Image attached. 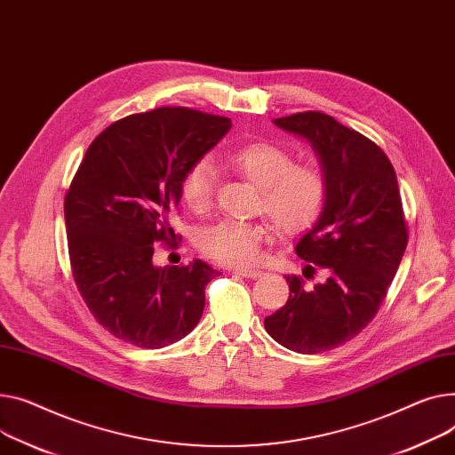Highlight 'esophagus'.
I'll use <instances>...</instances> for the list:
<instances>
[{
	"instance_id": "obj_1",
	"label": "esophagus",
	"mask_w": 455,
	"mask_h": 455,
	"mask_svg": "<svg viewBox=\"0 0 455 455\" xmlns=\"http://www.w3.org/2000/svg\"><path fill=\"white\" fill-rule=\"evenodd\" d=\"M235 275L243 276V278H251V280H256V278H261L263 272L258 270V268H237Z\"/></svg>"
}]
</instances>
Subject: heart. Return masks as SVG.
<instances>
[{
    "mask_svg": "<svg viewBox=\"0 0 455 455\" xmlns=\"http://www.w3.org/2000/svg\"><path fill=\"white\" fill-rule=\"evenodd\" d=\"M228 163L261 188L259 206L280 230H304L320 216L327 197V180L320 168L292 164L287 151L270 142L239 146L228 154ZM214 163L199 157L180 177V197L190 210L204 212L214 197ZM267 234L268 227L263 223L223 220L199 230L197 247L220 263L251 265L259 258Z\"/></svg>",
    "mask_w": 455,
    "mask_h": 455,
    "instance_id": "b5f03b06",
    "label": "heart"
}]
</instances>
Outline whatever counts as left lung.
<instances>
[{"mask_svg":"<svg viewBox=\"0 0 455 455\" xmlns=\"http://www.w3.org/2000/svg\"><path fill=\"white\" fill-rule=\"evenodd\" d=\"M272 123L309 142L325 175V204L296 241L304 276L320 268L325 280L307 287L285 276L289 299L265 329L283 347L315 355L356 337L379 311L408 245L403 201L395 170L364 135L320 111Z\"/></svg>","mask_w":455,"mask_h":455,"instance_id":"8db88e82","label":"left lung"}]
</instances>
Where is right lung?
<instances>
[{"mask_svg":"<svg viewBox=\"0 0 455 455\" xmlns=\"http://www.w3.org/2000/svg\"><path fill=\"white\" fill-rule=\"evenodd\" d=\"M230 128L225 116L159 108L118 120L87 148L64 204L69 258L87 307L116 339L161 349L199 323L218 270L201 259L159 267L154 245L175 239L185 170Z\"/></svg>","mask_w":455,"mask_h":455,"instance_id":"right-lung-1","label":"right lung"}]
</instances>
